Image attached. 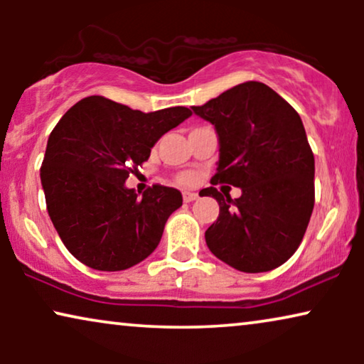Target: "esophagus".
I'll return each instance as SVG.
<instances>
[{"mask_svg":"<svg viewBox=\"0 0 364 364\" xmlns=\"http://www.w3.org/2000/svg\"><path fill=\"white\" fill-rule=\"evenodd\" d=\"M182 197H183V202H192L197 198V193L196 192H183Z\"/></svg>","mask_w":364,"mask_h":364,"instance_id":"34e87169","label":"esophagus"}]
</instances>
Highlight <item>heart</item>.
Here are the masks:
<instances>
[{"mask_svg": "<svg viewBox=\"0 0 364 364\" xmlns=\"http://www.w3.org/2000/svg\"><path fill=\"white\" fill-rule=\"evenodd\" d=\"M178 181H181L182 183H188L191 182V176H181L178 177Z\"/></svg>", "mask_w": 364, "mask_h": 364, "instance_id": "obj_1", "label": "heart"}]
</instances>
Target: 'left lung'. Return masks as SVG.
I'll return each instance as SVG.
<instances>
[{
  "label": "left lung",
  "instance_id": "8db88e82",
  "mask_svg": "<svg viewBox=\"0 0 364 364\" xmlns=\"http://www.w3.org/2000/svg\"><path fill=\"white\" fill-rule=\"evenodd\" d=\"M192 111L215 127L220 146L212 183L240 187L207 228V247L245 273L280 267L296 252L315 205V157L298 112L267 84L248 81Z\"/></svg>",
  "mask_w": 364,
  "mask_h": 364
}]
</instances>
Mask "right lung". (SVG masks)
Here are the masks:
<instances>
[{"mask_svg": "<svg viewBox=\"0 0 364 364\" xmlns=\"http://www.w3.org/2000/svg\"><path fill=\"white\" fill-rule=\"evenodd\" d=\"M177 106L134 111L102 96L69 109L48 139L41 183L48 213L69 252L84 265L119 272L156 250L177 188L152 186L142 197L126 187L164 134L191 117Z\"/></svg>", "mask_w": 364, "mask_h": 364, "instance_id": "1", "label": "right lung"}]
</instances>
